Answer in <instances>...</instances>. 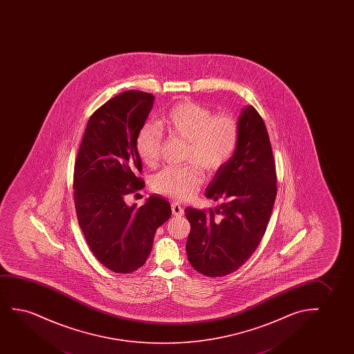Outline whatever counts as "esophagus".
Instances as JSON below:
<instances>
[{"mask_svg":"<svg viewBox=\"0 0 354 354\" xmlns=\"http://www.w3.org/2000/svg\"><path fill=\"white\" fill-rule=\"evenodd\" d=\"M171 212L175 216H183L184 215V208L179 203H171Z\"/></svg>","mask_w":354,"mask_h":354,"instance_id":"obj_1","label":"esophagus"}]
</instances>
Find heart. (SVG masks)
<instances>
[{
  "instance_id": "heart-1",
  "label": "heart",
  "mask_w": 354,
  "mask_h": 354,
  "mask_svg": "<svg viewBox=\"0 0 354 354\" xmlns=\"http://www.w3.org/2000/svg\"><path fill=\"white\" fill-rule=\"evenodd\" d=\"M158 128L142 127L136 136V151L147 167L160 160L162 133L187 141L185 160L192 162L181 167H167L153 176L152 187L171 198L194 197L203 181L201 167L215 173L227 163L239 138L238 122L231 115H216L196 102H180L158 121Z\"/></svg>"
}]
</instances>
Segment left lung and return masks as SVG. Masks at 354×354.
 <instances>
[{
	"instance_id": "1",
	"label": "left lung",
	"mask_w": 354,
	"mask_h": 354,
	"mask_svg": "<svg viewBox=\"0 0 354 354\" xmlns=\"http://www.w3.org/2000/svg\"><path fill=\"white\" fill-rule=\"evenodd\" d=\"M238 127L239 138L232 157L205 189V197L220 204L209 213L185 209L191 225L187 259L204 276L230 274L252 257L266 232L276 201V165L265 122L247 105Z\"/></svg>"
}]
</instances>
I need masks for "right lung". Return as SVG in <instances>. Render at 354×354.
Here are the masks:
<instances>
[{
    "label": "right lung",
    "instance_id": "1",
    "mask_svg": "<svg viewBox=\"0 0 354 354\" xmlns=\"http://www.w3.org/2000/svg\"><path fill=\"white\" fill-rule=\"evenodd\" d=\"M155 97L127 91L105 102L88 121L73 173L78 223L94 257L116 273H131L150 255L157 228L170 218L157 194L136 208L124 197L145 186L136 136Z\"/></svg>",
    "mask_w": 354,
    "mask_h": 354
}]
</instances>
